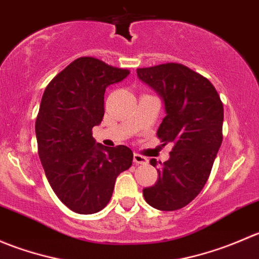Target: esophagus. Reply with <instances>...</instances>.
Instances as JSON below:
<instances>
[{"label":"esophagus","instance_id":"obj_1","mask_svg":"<svg viewBox=\"0 0 259 259\" xmlns=\"http://www.w3.org/2000/svg\"><path fill=\"white\" fill-rule=\"evenodd\" d=\"M134 163L135 164H148V159L140 154H134Z\"/></svg>","mask_w":259,"mask_h":259}]
</instances>
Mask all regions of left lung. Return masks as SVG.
<instances>
[{
  "label": "left lung",
  "instance_id": "1",
  "mask_svg": "<svg viewBox=\"0 0 259 259\" xmlns=\"http://www.w3.org/2000/svg\"><path fill=\"white\" fill-rule=\"evenodd\" d=\"M139 79L164 101L166 116L159 126V139L173 149L159 166V178L144 188L149 205L177 210L189 204L207 183L223 134V104L207 77L177 62L138 69ZM150 164L156 168V160Z\"/></svg>",
  "mask_w": 259,
  "mask_h": 259
}]
</instances>
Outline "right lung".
I'll use <instances>...</instances> for the list:
<instances>
[{"label": "right lung", "instance_id": "add662e5", "mask_svg": "<svg viewBox=\"0 0 259 259\" xmlns=\"http://www.w3.org/2000/svg\"><path fill=\"white\" fill-rule=\"evenodd\" d=\"M129 74L95 57H79L45 89L35 125L38 156L55 194L75 213L104 209L117 176L133 164L127 146L106 148L93 138L105 113L106 88Z\"/></svg>", "mask_w": 259, "mask_h": 259}]
</instances>
